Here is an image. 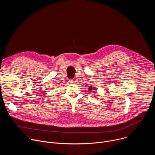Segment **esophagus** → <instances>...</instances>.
<instances>
[{
	"instance_id": "34e87169",
	"label": "esophagus",
	"mask_w": 155,
	"mask_h": 155,
	"mask_svg": "<svg viewBox=\"0 0 155 155\" xmlns=\"http://www.w3.org/2000/svg\"><path fill=\"white\" fill-rule=\"evenodd\" d=\"M70 82H71V83H75V79L70 80Z\"/></svg>"
}]
</instances>
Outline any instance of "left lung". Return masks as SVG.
<instances>
[{"instance_id":"1","label":"left lung","mask_w":155,"mask_h":155,"mask_svg":"<svg viewBox=\"0 0 155 155\" xmlns=\"http://www.w3.org/2000/svg\"><path fill=\"white\" fill-rule=\"evenodd\" d=\"M88 89L90 90V91H91L93 89V90H96V88H95L94 87H92V86H90V87H89V88H88Z\"/></svg>"}]
</instances>
